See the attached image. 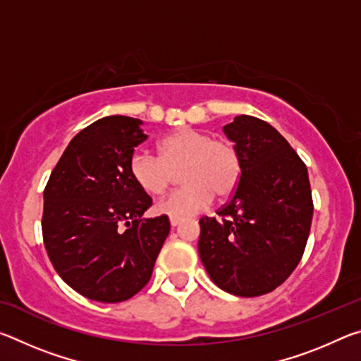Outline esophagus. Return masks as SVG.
I'll return each mask as SVG.
<instances>
[{
    "label": "esophagus",
    "mask_w": 361,
    "mask_h": 361,
    "mask_svg": "<svg viewBox=\"0 0 361 361\" xmlns=\"http://www.w3.org/2000/svg\"><path fill=\"white\" fill-rule=\"evenodd\" d=\"M180 223H181V218H170V224H172L173 228L175 226H178Z\"/></svg>",
    "instance_id": "34e87169"
}]
</instances>
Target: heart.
<instances>
[{
    "label": "heart",
    "mask_w": 361,
    "mask_h": 361,
    "mask_svg": "<svg viewBox=\"0 0 361 361\" xmlns=\"http://www.w3.org/2000/svg\"><path fill=\"white\" fill-rule=\"evenodd\" d=\"M159 157L137 152L129 164V172L137 186L149 195L167 191L173 172H180L185 185L161 200L157 210L172 218H185L202 212L212 204L213 194L226 199L235 191L242 164L234 145L213 138L197 129H176L157 143Z\"/></svg>",
    "instance_id": "b5f03b06"
}]
</instances>
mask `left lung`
Returning a JSON list of instances; mask_svg holds the SVG:
<instances>
[{"instance_id": "8db88e82", "label": "left lung", "mask_w": 361, "mask_h": 361, "mask_svg": "<svg viewBox=\"0 0 361 361\" xmlns=\"http://www.w3.org/2000/svg\"><path fill=\"white\" fill-rule=\"evenodd\" d=\"M223 130L240 156V180L218 219L199 221V256L221 290L261 296L282 285L302 258L314 213L307 167L258 118L235 116Z\"/></svg>"}]
</instances>
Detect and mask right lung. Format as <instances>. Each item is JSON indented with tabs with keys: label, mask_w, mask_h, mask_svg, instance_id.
Wrapping results in <instances>:
<instances>
[{
	"label": "right lung",
	"mask_w": 361,
	"mask_h": 361,
	"mask_svg": "<svg viewBox=\"0 0 361 361\" xmlns=\"http://www.w3.org/2000/svg\"><path fill=\"white\" fill-rule=\"evenodd\" d=\"M143 121L106 116L66 146L44 189L42 237L54 269L79 295L121 302L149 282L170 232L166 215L142 219L152 205L129 172L148 135Z\"/></svg>",
	"instance_id": "1"
}]
</instances>
